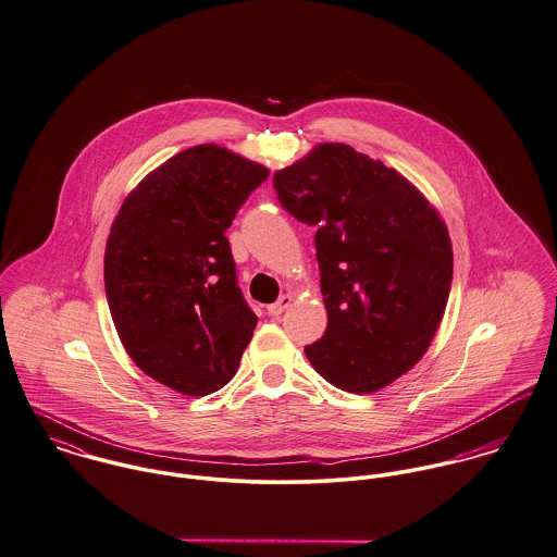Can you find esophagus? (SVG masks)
I'll use <instances>...</instances> for the list:
<instances>
[{
    "instance_id": "34e87169",
    "label": "esophagus",
    "mask_w": 557,
    "mask_h": 557,
    "mask_svg": "<svg viewBox=\"0 0 557 557\" xmlns=\"http://www.w3.org/2000/svg\"><path fill=\"white\" fill-rule=\"evenodd\" d=\"M290 301H293V297H290V295H282V297L275 301V304H271V306L267 308L269 315H280L284 309L290 306Z\"/></svg>"
}]
</instances>
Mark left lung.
Here are the masks:
<instances>
[{
  "mask_svg": "<svg viewBox=\"0 0 557 557\" xmlns=\"http://www.w3.org/2000/svg\"><path fill=\"white\" fill-rule=\"evenodd\" d=\"M282 207L315 226L329 324L306 346L333 386L366 395L414 368L432 344L453 282L448 231L397 171L322 143L273 175Z\"/></svg>",
  "mask_w": 557,
  "mask_h": 557,
  "instance_id": "obj_1",
  "label": "left lung"
}]
</instances>
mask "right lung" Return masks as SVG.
<instances>
[{
    "mask_svg": "<svg viewBox=\"0 0 557 557\" xmlns=\"http://www.w3.org/2000/svg\"><path fill=\"white\" fill-rule=\"evenodd\" d=\"M269 177L218 145H196L134 187L104 251L107 301L129 359L202 397L233 380L256 329L226 228Z\"/></svg>",
    "mask_w": 557,
    "mask_h": 557,
    "instance_id": "add662e5",
    "label": "right lung"
}]
</instances>
